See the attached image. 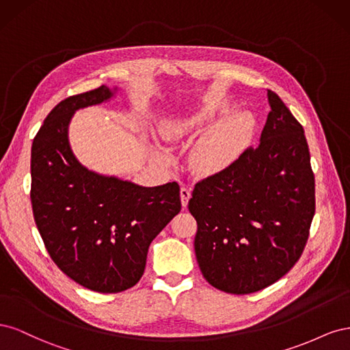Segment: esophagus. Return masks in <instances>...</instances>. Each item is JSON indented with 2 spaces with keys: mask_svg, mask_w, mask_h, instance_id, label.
I'll return each mask as SVG.
<instances>
[{
  "mask_svg": "<svg viewBox=\"0 0 350 350\" xmlns=\"http://www.w3.org/2000/svg\"><path fill=\"white\" fill-rule=\"evenodd\" d=\"M181 203H183V207H187L188 206V200L191 198V189H189L188 187H181Z\"/></svg>",
  "mask_w": 350,
  "mask_h": 350,
  "instance_id": "1",
  "label": "esophagus"
}]
</instances>
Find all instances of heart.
Returning a JSON list of instances; mask_svg holds the SVG:
<instances>
[{
    "label": "heart",
    "instance_id": "b5f03b06",
    "mask_svg": "<svg viewBox=\"0 0 350 350\" xmlns=\"http://www.w3.org/2000/svg\"><path fill=\"white\" fill-rule=\"evenodd\" d=\"M232 107L234 102L230 99H204L193 108L169 113L159 125V133L166 142L176 143L191 139L203 131L193 144L189 163L198 175L221 174L234 166L245 153L256 131L254 115L247 109L228 114ZM154 150L162 161L171 162V154L157 142Z\"/></svg>",
    "mask_w": 350,
    "mask_h": 350
}]
</instances>
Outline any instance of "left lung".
Segmentation results:
<instances>
[{
	"instance_id": "obj_1",
	"label": "left lung",
	"mask_w": 350,
	"mask_h": 350,
	"mask_svg": "<svg viewBox=\"0 0 350 350\" xmlns=\"http://www.w3.org/2000/svg\"><path fill=\"white\" fill-rule=\"evenodd\" d=\"M257 149L228 171L196 184L188 208L197 220L194 251L213 288L261 291L299 260L315 210L314 174L302 125L276 93Z\"/></svg>"
}]
</instances>
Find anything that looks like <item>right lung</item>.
Here are the masks:
<instances>
[{"label":"right lung","instance_id":"add662e5","mask_svg":"<svg viewBox=\"0 0 350 350\" xmlns=\"http://www.w3.org/2000/svg\"><path fill=\"white\" fill-rule=\"evenodd\" d=\"M118 88L100 86L61 100L31 144V207L51 258L90 291L133 288L150 242L181 211L179 185L143 187L90 171L74 154L68 129L79 109L109 102Z\"/></svg>","mask_w":350,"mask_h":350}]
</instances>
